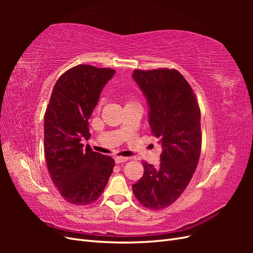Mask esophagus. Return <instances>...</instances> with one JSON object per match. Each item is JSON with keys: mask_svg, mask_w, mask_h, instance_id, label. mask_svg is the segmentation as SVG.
Listing matches in <instances>:
<instances>
[{"mask_svg": "<svg viewBox=\"0 0 253 253\" xmlns=\"http://www.w3.org/2000/svg\"><path fill=\"white\" fill-rule=\"evenodd\" d=\"M128 159H129L128 157H116V158H115V163L118 165V164H122V163L127 162Z\"/></svg>", "mask_w": 253, "mask_h": 253, "instance_id": "34e87169", "label": "esophagus"}]
</instances>
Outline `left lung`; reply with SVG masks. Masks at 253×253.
Here are the masks:
<instances>
[{"instance_id": "obj_1", "label": "left lung", "mask_w": 253, "mask_h": 253, "mask_svg": "<svg viewBox=\"0 0 253 253\" xmlns=\"http://www.w3.org/2000/svg\"><path fill=\"white\" fill-rule=\"evenodd\" d=\"M132 76L147 99L151 132L163 149L158 167L143 162V175L133 192L147 208L165 209L182 194L200 160L201 110L176 70H135Z\"/></svg>"}]
</instances>
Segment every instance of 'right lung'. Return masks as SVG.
<instances>
[{
    "label": "right lung",
    "instance_id": "1",
    "mask_svg": "<svg viewBox=\"0 0 253 253\" xmlns=\"http://www.w3.org/2000/svg\"><path fill=\"white\" fill-rule=\"evenodd\" d=\"M111 68L77 65L56 82L44 116V152L50 177L66 202L85 206L97 201L115 166L110 156L96 153L83 139L90 137L88 119Z\"/></svg>",
    "mask_w": 253,
    "mask_h": 253
}]
</instances>
